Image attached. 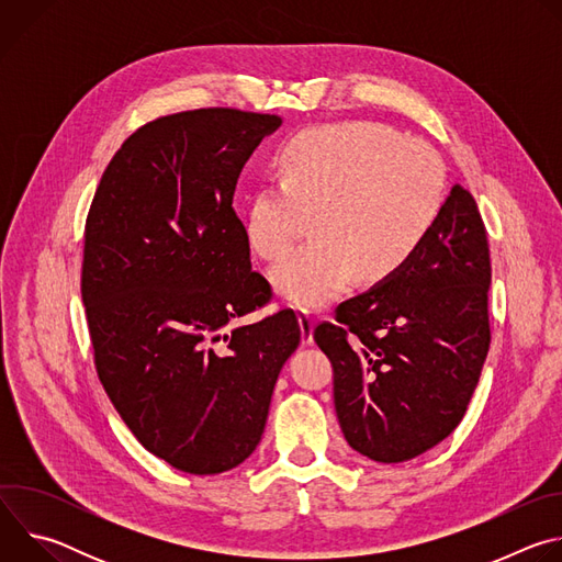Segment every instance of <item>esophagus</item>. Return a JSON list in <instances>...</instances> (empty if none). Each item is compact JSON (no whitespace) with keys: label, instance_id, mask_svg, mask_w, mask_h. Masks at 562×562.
<instances>
[{"label":"esophagus","instance_id":"obj_1","mask_svg":"<svg viewBox=\"0 0 562 562\" xmlns=\"http://www.w3.org/2000/svg\"><path fill=\"white\" fill-rule=\"evenodd\" d=\"M297 323H300V329H302V345H313V325H315V319H313V315L308 313V311H300L297 313Z\"/></svg>","mask_w":562,"mask_h":562}]
</instances>
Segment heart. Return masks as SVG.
<instances>
[{"label":"heart","mask_w":562,"mask_h":562,"mask_svg":"<svg viewBox=\"0 0 562 562\" xmlns=\"http://www.w3.org/2000/svg\"><path fill=\"white\" fill-rule=\"evenodd\" d=\"M447 173L423 139L347 122L291 137L278 157V180L247 206V239L265 260L284 256L313 217L306 249L271 271L295 306H323L356 278L380 282L403 269L434 231L445 206Z\"/></svg>","instance_id":"heart-1"}]
</instances>
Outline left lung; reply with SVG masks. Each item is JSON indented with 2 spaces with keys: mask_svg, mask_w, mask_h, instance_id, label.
I'll list each match as a JSON object with an SVG mask.
<instances>
[{
  "mask_svg": "<svg viewBox=\"0 0 562 562\" xmlns=\"http://www.w3.org/2000/svg\"><path fill=\"white\" fill-rule=\"evenodd\" d=\"M487 231L456 184L414 258L336 306L313 340L334 364V403L351 449L405 462L462 420L492 334Z\"/></svg>",
  "mask_w": 562,
  "mask_h": 562,
  "instance_id": "1",
  "label": "left lung"
}]
</instances>
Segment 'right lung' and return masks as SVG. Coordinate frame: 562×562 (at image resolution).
<instances>
[{
  "mask_svg": "<svg viewBox=\"0 0 562 562\" xmlns=\"http://www.w3.org/2000/svg\"><path fill=\"white\" fill-rule=\"evenodd\" d=\"M280 124L237 109L157 117L113 155L87 217L82 300L100 382L139 445L187 473L256 451L300 345L291 308L224 331L271 300L233 193Z\"/></svg>",
  "mask_w": 562,
  "mask_h": 562,
  "instance_id": "add662e5",
  "label": "right lung"
}]
</instances>
